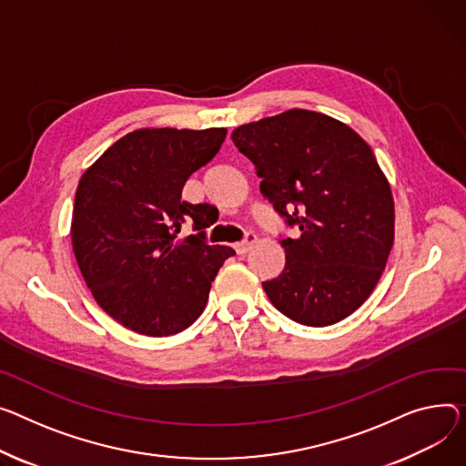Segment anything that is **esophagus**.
Wrapping results in <instances>:
<instances>
[{
	"label": "esophagus",
	"instance_id": "1",
	"mask_svg": "<svg viewBox=\"0 0 466 466\" xmlns=\"http://www.w3.org/2000/svg\"><path fill=\"white\" fill-rule=\"evenodd\" d=\"M255 243H257V236H255V234H247V238H245L243 241H239V243L234 245V249H236L239 255H245V253H249V251L253 249Z\"/></svg>",
	"mask_w": 466,
	"mask_h": 466
}]
</instances>
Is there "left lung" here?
I'll list each match as a JSON object with an SVG mask.
<instances>
[{
	"label": "left lung",
	"instance_id": "left-lung-1",
	"mask_svg": "<svg viewBox=\"0 0 466 466\" xmlns=\"http://www.w3.org/2000/svg\"><path fill=\"white\" fill-rule=\"evenodd\" d=\"M260 191L301 236L281 239L283 273L262 283L277 311L331 326L375 290L395 228L390 181L370 146L331 116L290 108L232 131Z\"/></svg>",
	"mask_w": 466,
	"mask_h": 466
}]
</instances>
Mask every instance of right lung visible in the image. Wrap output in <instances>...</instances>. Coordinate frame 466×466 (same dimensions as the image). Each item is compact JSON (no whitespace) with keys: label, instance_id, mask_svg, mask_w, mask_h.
<instances>
[{"label":"right lung","instance_id":"1","mask_svg":"<svg viewBox=\"0 0 466 466\" xmlns=\"http://www.w3.org/2000/svg\"><path fill=\"white\" fill-rule=\"evenodd\" d=\"M225 127H144L114 142L80 177L71 239L80 273L99 307L149 337L189 328L204 311L211 281L234 249L208 245V204L181 200L185 181L206 167Z\"/></svg>","mask_w":466,"mask_h":466}]
</instances>
